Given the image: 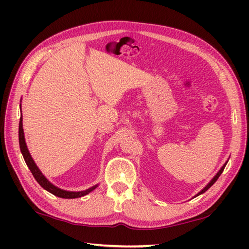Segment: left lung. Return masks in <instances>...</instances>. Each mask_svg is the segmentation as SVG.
Masks as SVG:
<instances>
[{
	"instance_id": "8db88e82",
	"label": "left lung",
	"mask_w": 249,
	"mask_h": 249,
	"mask_svg": "<svg viewBox=\"0 0 249 249\" xmlns=\"http://www.w3.org/2000/svg\"><path fill=\"white\" fill-rule=\"evenodd\" d=\"M226 163H227V162H225V165H224V166H223V167L221 168V169H220V171H218V172H217V174H216L215 176H214V178H213L212 180H211V181H210V182H209V184H206V185H205V188L203 189V190H201V191H200L199 193H197V195H196V196H200V195H202V193H204V192H205L206 190H208V189H210L211 187H212V185H213L214 183H215V181H216V180L218 179V177H220V176H221V174H222V172H223V170H224V168H225V166H226Z\"/></svg>"
}]
</instances>
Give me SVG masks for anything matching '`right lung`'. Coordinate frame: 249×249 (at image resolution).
Instances as JSON below:
<instances>
[{"instance_id":"obj_1","label":"right lung","mask_w":249,"mask_h":249,"mask_svg":"<svg viewBox=\"0 0 249 249\" xmlns=\"http://www.w3.org/2000/svg\"><path fill=\"white\" fill-rule=\"evenodd\" d=\"M18 141H19V148L20 151H22V155L24 157L25 162H26L27 167L29 168V170L32 171V174L34 176V178L36 179L37 182H38L41 187H43L45 190H47L48 192L53 193V196L62 197V199H75V197H81L83 196H87L88 193H90L91 191H93L94 189L98 187V184L94 185V187L87 189L84 191H78V192H73V191H66L62 190V189L57 188L56 185H53V183H50L49 181L46 179V177L41 174V171L38 169V167L36 166L35 161H34L31 154L27 149L26 142H25V137H24V130H23V119L20 117L19 120V126H18Z\"/></svg>"}]
</instances>
